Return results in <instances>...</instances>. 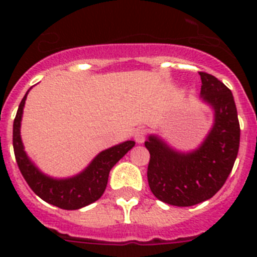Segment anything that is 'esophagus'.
<instances>
[{"instance_id":"esophagus-1","label":"esophagus","mask_w":257,"mask_h":257,"mask_svg":"<svg viewBox=\"0 0 257 257\" xmlns=\"http://www.w3.org/2000/svg\"><path fill=\"white\" fill-rule=\"evenodd\" d=\"M134 139H135V142L138 143V144H142V143H144L145 131L143 130V128H138V130H135V133H134Z\"/></svg>"}]
</instances>
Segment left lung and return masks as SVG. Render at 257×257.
Masks as SVG:
<instances>
[{
  "instance_id": "8db88e82",
  "label": "left lung",
  "mask_w": 257,
  "mask_h": 257,
  "mask_svg": "<svg viewBox=\"0 0 257 257\" xmlns=\"http://www.w3.org/2000/svg\"><path fill=\"white\" fill-rule=\"evenodd\" d=\"M201 97L213 110V124L198 148L179 152L158 135H149L148 183L160 201L188 207L207 201L221 189L239 148V122L231 91L211 74L199 72Z\"/></svg>"
}]
</instances>
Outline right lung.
Segmentation results:
<instances>
[{
    "label": "right lung",
    "instance_id": "obj_1",
    "mask_svg": "<svg viewBox=\"0 0 257 257\" xmlns=\"http://www.w3.org/2000/svg\"><path fill=\"white\" fill-rule=\"evenodd\" d=\"M28 92L29 90L20 101L13 127L14 153L23 178L26 179L31 189L41 199L63 210H78L97 201L105 190L109 172L112 167L127 152L133 149L135 142L127 140L100 152L83 171L72 178L56 179L47 176L32 162L28 154L24 151V145L20 136L23 109Z\"/></svg>",
    "mask_w": 257,
    "mask_h": 257
}]
</instances>
